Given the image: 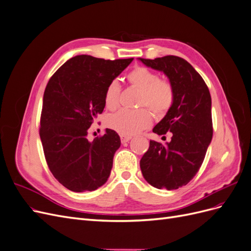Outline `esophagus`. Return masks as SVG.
Wrapping results in <instances>:
<instances>
[{
  "mask_svg": "<svg viewBox=\"0 0 251 251\" xmlns=\"http://www.w3.org/2000/svg\"><path fill=\"white\" fill-rule=\"evenodd\" d=\"M131 136H127V135H121L120 136V140H121V142L123 143H126V142H128L131 140Z\"/></svg>",
  "mask_w": 251,
  "mask_h": 251,
  "instance_id": "esophagus-1",
  "label": "esophagus"
}]
</instances>
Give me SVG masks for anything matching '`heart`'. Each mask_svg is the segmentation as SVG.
<instances>
[{
  "label": "heart",
  "instance_id": "b5f03b06",
  "mask_svg": "<svg viewBox=\"0 0 251 251\" xmlns=\"http://www.w3.org/2000/svg\"><path fill=\"white\" fill-rule=\"evenodd\" d=\"M131 85L141 91L139 105H147L157 115H163L174 103L175 92L169 81L161 80L159 75L146 67H136L127 74ZM120 83L117 79L111 80L104 90V104L108 109H115L119 102ZM151 124L149 110L123 109L111 114L107 118V126L121 135L131 136L147 128Z\"/></svg>",
  "mask_w": 251,
  "mask_h": 251
}]
</instances>
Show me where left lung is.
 Instances as JSON below:
<instances>
[{
    "label": "left lung",
    "instance_id": "obj_1",
    "mask_svg": "<svg viewBox=\"0 0 251 251\" xmlns=\"http://www.w3.org/2000/svg\"><path fill=\"white\" fill-rule=\"evenodd\" d=\"M138 59L162 71L175 92L172 108L153 128L158 135L172 132V140L166 144L150 141L140 160L141 173L151 186L177 189L198 173L212 138L209 90L194 67L179 56Z\"/></svg>",
    "mask_w": 251,
    "mask_h": 251
}]
</instances>
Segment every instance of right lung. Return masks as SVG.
<instances>
[{
    "instance_id": "obj_1",
    "label": "right lung",
    "mask_w": 251,
    "mask_h": 251,
    "mask_svg": "<svg viewBox=\"0 0 251 251\" xmlns=\"http://www.w3.org/2000/svg\"><path fill=\"white\" fill-rule=\"evenodd\" d=\"M133 58H70L52 75L43 98L40 136L48 168L66 188L92 192L107 182L119 135L105 128L93 141L88 130L104 109V90Z\"/></svg>"
}]
</instances>
